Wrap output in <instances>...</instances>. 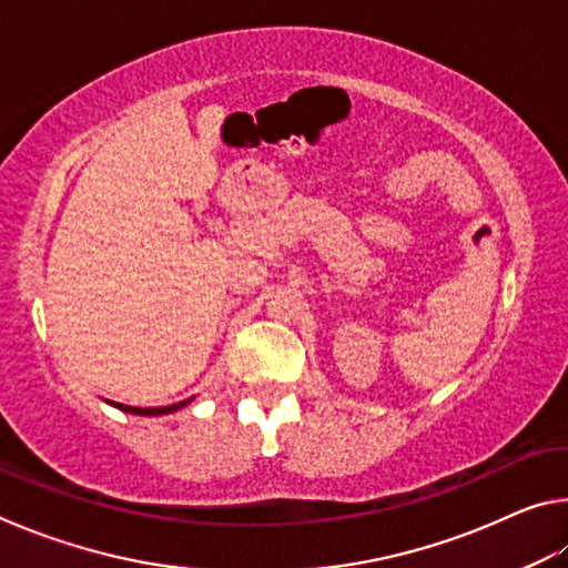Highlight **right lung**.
I'll return each mask as SVG.
<instances>
[{"mask_svg": "<svg viewBox=\"0 0 568 568\" xmlns=\"http://www.w3.org/2000/svg\"><path fill=\"white\" fill-rule=\"evenodd\" d=\"M187 403H190V398L182 400V403H172V406H162V408H138V406H124V403H112V406H118L124 413H134V416H165V413H172V410H178L182 406H187Z\"/></svg>", "mask_w": 568, "mask_h": 568, "instance_id": "right-lung-1", "label": "right lung"}]
</instances>
